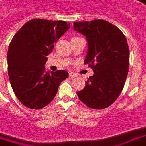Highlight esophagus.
<instances>
[{
    "mask_svg": "<svg viewBox=\"0 0 146 146\" xmlns=\"http://www.w3.org/2000/svg\"><path fill=\"white\" fill-rule=\"evenodd\" d=\"M69 76L70 77V78H75V77L77 76V75L75 74L74 73H72V72H71V73H69Z\"/></svg>",
    "mask_w": 146,
    "mask_h": 146,
    "instance_id": "esophagus-1",
    "label": "esophagus"
}]
</instances>
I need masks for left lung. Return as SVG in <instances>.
<instances>
[{
  "label": "left lung",
  "mask_w": 146,
  "mask_h": 146,
  "mask_svg": "<svg viewBox=\"0 0 146 146\" xmlns=\"http://www.w3.org/2000/svg\"><path fill=\"white\" fill-rule=\"evenodd\" d=\"M73 27L86 38L84 63L94 73L77 95L90 108L104 109L116 101L125 83L129 67L126 38L116 26L101 19L73 22Z\"/></svg>",
  "instance_id": "8db88e82"
}]
</instances>
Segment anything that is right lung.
<instances>
[{"instance_id":"1","label":"right lung","mask_w":146,"mask_h":146,"mask_svg":"<svg viewBox=\"0 0 146 146\" xmlns=\"http://www.w3.org/2000/svg\"><path fill=\"white\" fill-rule=\"evenodd\" d=\"M63 21L33 19L23 25L11 41L7 52L8 75L18 100L26 107L41 109L57 94L66 70L46 71L44 65L54 43L68 30Z\"/></svg>"}]
</instances>
